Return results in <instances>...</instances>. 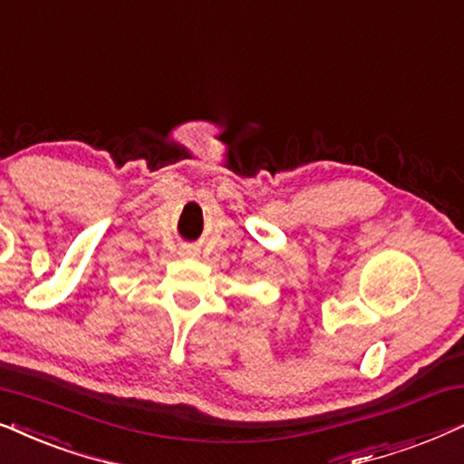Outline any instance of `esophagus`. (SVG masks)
<instances>
[{
	"mask_svg": "<svg viewBox=\"0 0 464 464\" xmlns=\"http://www.w3.org/2000/svg\"><path fill=\"white\" fill-rule=\"evenodd\" d=\"M182 255H184V256H197V250H195V248H184Z\"/></svg>",
	"mask_w": 464,
	"mask_h": 464,
	"instance_id": "34e87169",
	"label": "esophagus"
}]
</instances>
